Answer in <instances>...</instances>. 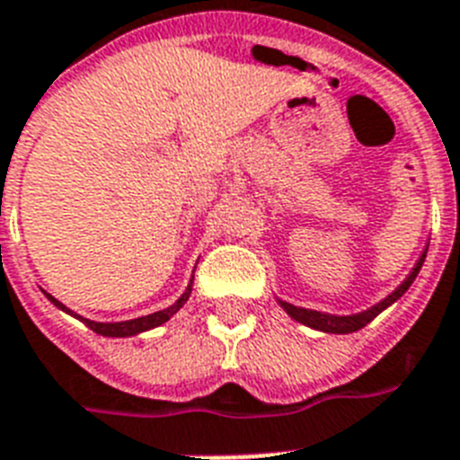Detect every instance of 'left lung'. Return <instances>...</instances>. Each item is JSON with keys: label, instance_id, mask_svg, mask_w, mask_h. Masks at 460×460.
Segmentation results:
<instances>
[{"label": "left lung", "instance_id": "left-lung-1", "mask_svg": "<svg viewBox=\"0 0 460 460\" xmlns=\"http://www.w3.org/2000/svg\"><path fill=\"white\" fill-rule=\"evenodd\" d=\"M425 252H428V248L420 252V257H418L416 267L409 271V276H406L404 281L399 283L397 288L392 290L390 295H387L385 300H380L378 305H373V307L364 309V312H359V314H347V316H338V314H326V312H316V309H305V307H295V305H290V302H283L279 300V305H281L283 309H286V314L290 316V319L300 321V323H305V326L314 328V331H323V333H338V335H345V333H354V331H359V328H364L366 323H371L376 316L380 314V312H385L390 305H394V302L402 297V295L406 293V290L411 288V283L416 281L418 271H420V267H423L425 262Z\"/></svg>", "mask_w": 460, "mask_h": 460}]
</instances>
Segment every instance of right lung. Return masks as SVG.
I'll list each match as a JSON object with an SVG mask.
<instances>
[{"label":"right lung","mask_w":460,"mask_h":460,"mask_svg":"<svg viewBox=\"0 0 460 460\" xmlns=\"http://www.w3.org/2000/svg\"><path fill=\"white\" fill-rule=\"evenodd\" d=\"M191 286H193V279L189 281V286H186V290L181 293V297H179L174 305H170L167 309H160V312H153V314H146V316H139V319H129V321H113V323H101V321H92V319H84V316L75 314V312H70L63 302H58L54 297V295L44 293L49 297V300L54 302L56 307L63 309L66 314L75 316V319H80L82 323L87 328H92L94 333L99 335H106V338H129V335H139L144 333V331H151V328H158L163 326L165 321H170V316H174L179 312V309L184 307L186 300L191 297Z\"/></svg>","instance_id":"add662e5"}]
</instances>
